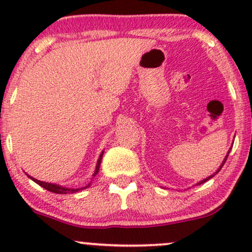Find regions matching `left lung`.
Here are the masks:
<instances>
[{
  "instance_id": "obj_1",
  "label": "left lung",
  "mask_w": 252,
  "mask_h": 252,
  "mask_svg": "<svg viewBox=\"0 0 252 252\" xmlns=\"http://www.w3.org/2000/svg\"><path fill=\"white\" fill-rule=\"evenodd\" d=\"M230 150H231V149H230ZM230 150H228V152H227V154H226V156H225L224 161H222V163L220 164V167H219V169H218V170H217V172H216V173H213V174H212V175H210V176H209V178H206V179H204V180L199 181V182H198V184H196V185H201V184H204V182H206L207 180H210V179H212V178H213V176H215V175L217 174V173H218V172H219V170H220V169H221V167H222V166H224V163H225V162H226V158H227V156H228V154H230Z\"/></svg>"
}]
</instances>
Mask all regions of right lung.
<instances>
[{
  "mask_svg": "<svg viewBox=\"0 0 252 252\" xmlns=\"http://www.w3.org/2000/svg\"><path fill=\"white\" fill-rule=\"evenodd\" d=\"M103 153L99 155V158H98L97 161V166H96V169H94V173L92 176H96L98 170H99V166H100V161H102V158H103ZM28 178H31L32 180L34 182H36L37 185H40V186L43 187L45 189L50 190V192H53V193H57V194H67V193H76V192H79V190H82L84 189H88L90 187V185H91V182L88 185V186L83 187V189H67V187H63V186H59V185H56V184H50V182H45V181H40V180H36V179L32 178L31 175H28Z\"/></svg>",
  "mask_w": 252,
  "mask_h": 252,
  "instance_id": "add662e5",
  "label": "right lung"
}]
</instances>
